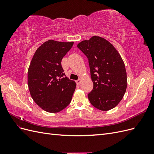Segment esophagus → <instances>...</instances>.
<instances>
[{
	"label": "esophagus",
	"instance_id": "1",
	"mask_svg": "<svg viewBox=\"0 0 154 154\" xmlns=\"http://www.w3.org/2000/svg\"><path fill=\"white\" fill-rule=\"evenodd\" d=\"M81 82H82L81 79H78V80H77L76 81V83L77 85H80V83H81Z\"/></svg>",
	"mask_w": 154,
	"mask_h": 154
}]
</instances>
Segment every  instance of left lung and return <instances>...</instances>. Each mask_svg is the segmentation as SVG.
Returning <instances> with one entry per match:
<instances>
[{
	"label": "left lung",
	"mask_w": 154,
	"mask_h": 154,
	"mask_svg": "<svg viewBox=\"0 0 154 154\" xmlns=\"http://www.w3.org/2000/svg\"><path fill=\"white\" fill-rule=\"evenodd\" d=\"M88 60L93 88L91 103L103 111L112 109L123 97L127 87V72L118 51L103 38L94 36L77 45Z\"/></svg>",
	"instance_id": "8db88e82"
}]
</instances>
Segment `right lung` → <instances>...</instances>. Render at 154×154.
Here are the masks:
<instances>
[{
    "mask_svg": "<svg viewBox=\"0 0 154 154\" xmlns=\"http://www.w3.org/2000/svg\"><path fill=\"white\" fill-rule=\"evenodd\" d=\"M74 42L49 40L36 49L27 72L32 100L51 113L63 110L71 103L76 84L63 73L62 60Z\"/></svg>",
    "mask_w": 154,
    "mask_h": 154,
    "instance_id": "obj_1",
    "label": "right lung"
}]
</instances>
